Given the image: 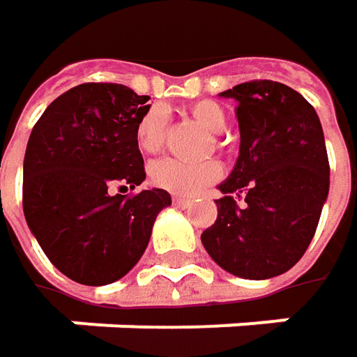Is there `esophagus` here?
<instances>
[{
	"mask_svg": "<svg viewBox=\"0 0 357 357\" xmlns=\"http://www.w3.org/2000/svg\"><path fill=\"white\" fill-rule=\"evenodd\" d=\"M172 203H174V205H178V207H187V205H191L193 201L187 199V197H178V195H174V197H172Z\"/></svg>",
	"mask_w": 357,
	"mask_h": 357,
	"instance_id": "34e87169",
	"label": "esophagus"
}]
</instances>
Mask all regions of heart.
Instances as JSON below:
<instances>
[{
    "instance_id": "b5f03b06",
    "label": "heart",
    "mask_w": 357,
    "mask_h": 357,
    "mask_svg": "<svg viewBox=\"0 0 357 357\" xmlns=\"http://www.w3.org/2000/svg\"><path fill=\"white\" fill-rule=\"evenodd\" d=\"M189 112L209 133L220 135L226 131L228 119L218 102L197 100L189 107ZM164 133H166L164 111L150 109L139 119L137 129H135V139H137L139 150L146 154H156L164 144ZM220 174H222L220 164L211 162V160L191 164V162L174 160V158H164V160H158L150 168V178L158 189H164V191H170L176 195H187V197L197 195L207 185L215 183L220 178Z\"/></svg>"
}]
</instances>
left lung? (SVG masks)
I'll list each match as a JSON object with an SVG mask.
<instances>
[{"label":"left lung","instance_id":"8db88e82","mask_svg":"<svg viewBox=\"0 0 357 357\" xmlns=\"http://www.w3.org/2000/svg\"><path fill=\"white\" fill-rule=\"evenodd\" d=\"M220 96L238 105L241 152L201 243L228 273L269 280L291 269L317 232L329 195L323 127L312 105L280 82L252 79Z\"/></svg>","mask_w":357,"mask_h":357}]
</instances>
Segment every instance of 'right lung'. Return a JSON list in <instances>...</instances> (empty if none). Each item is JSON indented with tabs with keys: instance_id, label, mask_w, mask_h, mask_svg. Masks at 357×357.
<instances>
[{
	"instance_id": "right-lung-1",
	"label": "right lung",
	"mask_w": 357,
	"mask_h": 357,
	"mask_svg": "<svg viewBox=\"0 0 357 357\" xmlns=\"http://www.w3.org/2000/svg\"><path fill=\"white\" fill-rule=\"evenodd\" d=\"M148 100L123 84H79L32 127L24 218L49 261L77 284L107 286L127 275L170 205L164 189L112 195L146 178L135 129Z\"/></svg>"
}]
</instances>
